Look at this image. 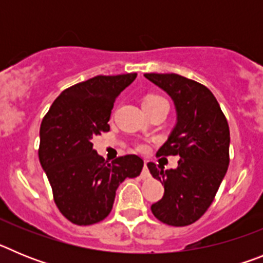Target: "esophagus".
I'll list each match as a JSON object with an SVG mask.
<instances>
[{
	"label": "esophagus",
	"mask_w": 263,
	"mask_h": 263,
	"mask_svg": "<svg viewBox=\"0 0 263 263\" xmlns=\"http://www.w3.org/2000/svg\"><path fill=\"white\" fill-rule=\"evenodd\" d=\"M148 176H150V171H148L147 162H145V164H143V170H142V178L147 179Z\"/></svg>",
	"instance_id": "obj_1"
}]
</instances>
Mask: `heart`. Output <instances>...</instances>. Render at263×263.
I'll return each instance as SVG.
<instances>
[{"instance_id": "heart-1", "label": "heart", "mask_w": 263, "mask_h": 263, "mask_svg": "<svg viewBox=\"0 0 263 263\" xmlns=\"http://www.w3.org/2000/svg\"><path fill=\"white\" fill-rule=\"evenodd\" d=\"M160 100H164V99H162V97H159V96H155V95H148V96H146L145 99H143V105H145V104L157 103V101H160ZM139 148H141V150H143V148H145V146L141 145L139 146Z\"/></svg>"}]
</instances>
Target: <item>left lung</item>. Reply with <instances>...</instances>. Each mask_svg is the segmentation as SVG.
<instances>
[{"instance_id":"left-lung-1","label":"left lung","mask_w":263,"mask_h":263,"mask_svg":"<svg viewBox=\"0 0 263 263\" xmlns=\"http://www.w3.org/2000/svg\"><path fill=\"white\" fill-rule=\"evenodd\" d=\"M167 92L176 109V125L158 157L179 155L176 168L148 162L153 178L164 185V195L152 205L159 221L185 227L210 208L229 166L231 134L217 100L205 85L176 73H145Z\"/></svg>"}]
</instances>
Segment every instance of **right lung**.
Returning a JSON list of instances; mask_svg holds the SVG:
<instances>
[{"label": "right lung", "instance_id": "right-lung-1", "mask_svg": "<svg viewBox=\"0 0 263 263\" xmlns=\"http://www.w3.org/2000/svg\"><path fill=\"white\" fill-rule=\"evenodd\" d=\"M137 73L95 76L67 88L57 97L41 124L39 162L53 201L76 225H92L110 213L118 185L137 178L143 167L138 155L106 163L90 139L109 132L108 121L118 95Z\"/></svg>", "mask_w": 263, "mask_h": 263}]
</instances>
